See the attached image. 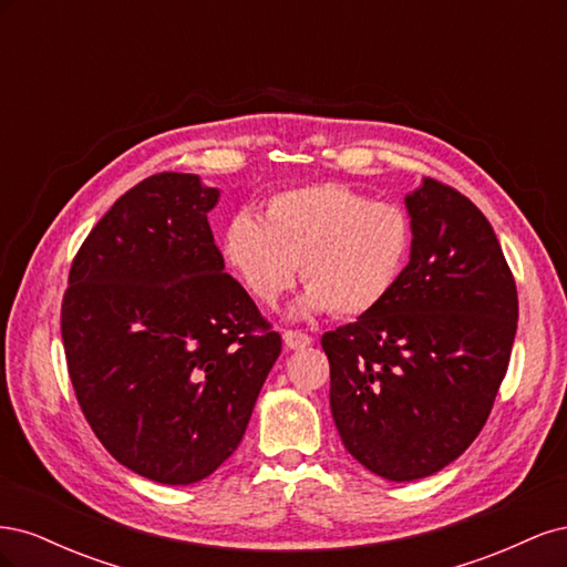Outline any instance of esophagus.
Instances as JSON below:
<instances>
[{
  "label": "esophagus",
  "instance_id": "esophagus-1",
  "mask_svg": "<svg viewBox=\"0 0 567 567\" xmlns=\"http://www.w3.org/2000/svg\"><path fill=\"white\" fill-rule=\"evenodd\" d=\"M284 342L288 350H302L312 346V338L302 331H284Z\"/></svg>",
  "mask_w": 567,
  "mask_h": 567
}]
</instances>
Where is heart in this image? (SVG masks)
<instances>
[{
  "instance_id": "1",
  "label": "heart",
  "mask_w": 567,
  "mask_h": 567,
  "mask_svg": "<svg viewBox=\"0 0 567 567\" xmlns=\"http://www.w3.org/2000/svg\"><path fill=\"white\" fill-rule=\"evenodd\" d=\"M411 238L402 205L340 184H312L271 196L265 219L231 217L221 255L257 302L277 305L300 265L307 290L290 310L293 317L331 310L357 319L381 307L398 286Z\"/></svg>"
}]
</instances>
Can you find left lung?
<instances>
[{"label":"left lung","mask_w":567,"mask_h":567,"mask_svg":"<svg viewBox=\"0 0 567 567\" xmlns=\"http://www.w3.org/2000/svg\"><path fill=\"white\" fill-rule=\"evenodd\" d=\"M404 205L414 238L398 286L321 338L340 440L392 483L433 475L471 447L518 329L516 281L487 217L435 179Z\"/></svg>","instance_id":"left-lung-1"}]
</instances>
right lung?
<instances>
[{"instance_id": "1", "label": "right lung", "mask_w": 567, "mask_h": 567, "mask_svg": "<svg viewBox=\"0 0 567 567\" xmlns=\"http://www.w3.org/2000/svg\"><path fill=\"white\" fill-rule=\"evenodd\" d=\"M198 175H153L99 219L61 305L68 373L101 444L136 475L192 485L241 442L281 336L225 271Z\"/></svg>"}]
</instances>
